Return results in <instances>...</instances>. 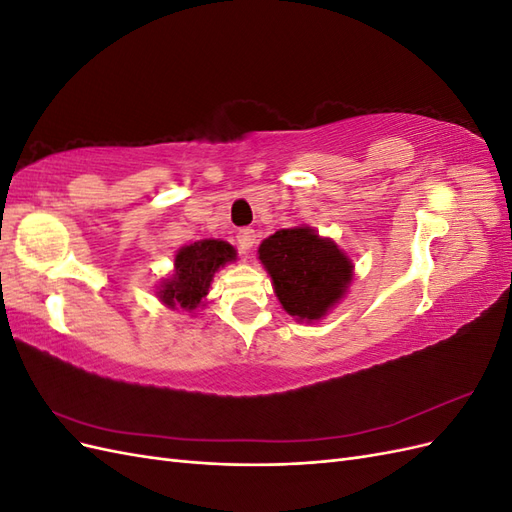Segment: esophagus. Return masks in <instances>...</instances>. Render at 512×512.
I'll return each mask as SVG.
<instances>
[{"mask_svg": "<svg viewBox=\"0 0 512 512\" xmlns=\"http://www.w3.org/2000/svg\"><path fill=\"white\" fill-rule=\"evenodd\" d=\"M237 243H239V247H241V252H243V254L250 252L252 247H254V243H256V230H252V228H243V230H239Z\"/></svg>", "mask_w": 512, "mask_h": 512, "instance_id": "esophagus-1", "label": "esophagus"}]
</instances>
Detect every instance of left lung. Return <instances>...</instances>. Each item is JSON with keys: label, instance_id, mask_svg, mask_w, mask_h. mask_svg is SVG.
Here are the masks:
<instances>
[{"label": "left lung", "instance_id": "8db88e82", "mask_svg": "<svg viewBox=\"0 0 512 512\" xmlns=\"http://www.w3.org/2000/svg\"><path fill=\"white\" fill-rule=\"evenodd\" d=\"M277 301L297 322H318L346 297L354 265L339 245L309 226L277 230L258 247Z\"/></svg>", "mask_w": 512, "mask_h": 512}]
</instances>
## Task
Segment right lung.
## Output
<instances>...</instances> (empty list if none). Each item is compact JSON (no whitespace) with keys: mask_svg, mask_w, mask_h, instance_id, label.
<instances>
[{"mask_svg":"<svg viewBox=\"0 0 512 512\" xmlns=\"http://www.w3.org/2000/svg\"><path fill=\"white\" fill-rule=\"evenodd\" d=\"M237 260V250L222 239H200L183 245L175 254V269L160 282L158 299L168 309L196 312L205 307L207 294L218 273L228 262Z\"/></svg>","mask_w":512,"mask_h":512,"instance_id":"right-lung-1","label":"right lung"}]
</instances>
